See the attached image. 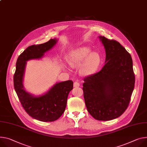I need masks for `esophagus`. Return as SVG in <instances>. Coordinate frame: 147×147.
<instances>
[{"label":"esophagus","mask_w":147,"mask_h":147,"mask_svg":"<svg viewBox=\"0 0 147 147\" xmlns=\"http://www.w3.org/2000/svg\"><path fill=\"white\" fill-rule=\"evenodd\" d=\"M80 83H78V82H74V87H80Z\"/></svg>","instance_id":"1"}]
</instances>
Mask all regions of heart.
Wrapping results in <instances>:
<instances>
[{
  "instance_id": "obj_1",
  "label": "heart",
  "mask_w": 147,
  "mask_h": 147,
  "mask_svg": "<svg viewBox=\"0 0 147 147\" xmlns=\"http://www.w3.org/2000/svg\"><path fill=\"white\" fill-rule=\"evenodd\" d=\"M88 46H81L72 50L67 57V61L72 68L79 67V73L83 77L94 74L101 63L98 52L92 51Z\"/></svg>"
}]
</instances>
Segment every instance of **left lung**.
Segmentation results:
<instances>
[{
  "label": "left lung",
  "instance_id": "left-lung-1",
  "mask_svg": "<svg viewBox=\"0 0 147 147\" xmlns=\"http://www.w3.org/2000/svg\"><path fill=\"white\" fill-rule=\"evenodd\" d=\"M105 51V65L97 73L84 78L83 90L88 113L100 121L121 115L134 88L135 75L129 53L119 43L98 36Z\"/></svg>",
  "mask_w": 147,
  "mask_h": 147
}]
</instances>
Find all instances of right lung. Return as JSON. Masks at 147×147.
Here are the masks:
<instances>
[{
	"mask_svg": "<svg viewBox=\"0 0 147 147\" xmlns=\"http://www.w3.org/2000/svg\"><path fill=\"white\" fill-rule=\"evenodd\" d=\"M57 41L58 39L55 38L45 43L28 47L19 56L13 77L15 90L24 110L33 118L43 122L56 121L63 114L73 82L67 80L57 83L45 94L34 96L24 88L25 69L28 61L42 59Z\"/></svg>",
	"mask_w": 147,
	"mask_h": 147,
	"instance_id": "1",
	"label": "right lung"
}]
</instances>
